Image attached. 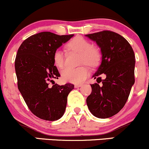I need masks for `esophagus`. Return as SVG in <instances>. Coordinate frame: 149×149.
Instances as JSON below:
<instances>
[{"instance_id":"obj_1","label":"esophagus","mask_w":149,"mask_h":149,"mask_svg":"<svg viewBox=\"0 0 149 149\" xmlns=\"http://www.w3.org/2000/svg\"><path fill=\"white\" fill-rule=\"evenodd\" d=\"M81 86H82L81 84H76V85H74L75 88H78V87H81Z\"/></svg>"}]
</instances>
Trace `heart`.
Segmentation results:
<instances>
[{
    "label": "heart",
    "mask_w": 149,
    "mask_h": 149,
    "mask_svg": "<svg viewBox=\"0 0 149 149\" xmlns=\"http://www.w3.org/2000/svg\"><path fill=\"white\" fill-rule=\"evenodd\" d=\"M68 51L80 53V63H84L91 67H94L98 64L101 58L100 52L96 47L92 46L90 42L82 37H76L66 44ZM53 62L58 69L64 67V55L60 50L55 51L53 54ZM89 70L85 66L71 69L66 68L62 71L61 76L64 81L71 83H80L87 78Z\"/></svg>",
    "instance_id": "b5f03b06"
}]
</instances>
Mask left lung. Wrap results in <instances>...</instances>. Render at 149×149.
<instances>
[{"label": "left lung", "instance_id": "1", "mask_svg": "<svg viewBox=\"0 0 149 149\" xmlns=\"http://www.w3.org/2000/svg\"><path fill=\"white\" fill-rule=\"evenodd\" d=\"M85 36L96 43L102 55L101 64L92 76L98 83L91 85L87 107L96 117H111L124 106L135 83V53L128 41L114 32L104 30ZM101 74L106 76L103 81ZM101 81L102 86L98 84Z\"/></svg>", "mask_w": 149, "mask_h": 149}]
</instances>
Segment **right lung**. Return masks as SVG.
Masks as SVG:
<instances>
[{
	"instance_id": "add662e5",
	"label": "right lung",
	"mask_w": 149,
	"mask_h": 149,
	"mask_svg": "<svg viewBox=\"0 0 149 149\" xmlns=\"http://www.w3.org/2000/svg\"><path fill=\"white\" fill-rule=\"evenodd\" d=\"M73 37L42 32L23 41L17 51L18 88L30 110L42 119H60L65 112L68 95L74 89L71 83L49 85L53 78L60 76L53 64V53Z\"/></svg>"
}]
</instances>
